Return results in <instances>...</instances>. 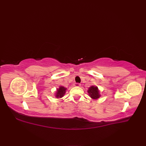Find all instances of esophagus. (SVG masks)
<instances>
[{
  "label": "esophagus",
  "mask_w": 146,
  "mask_h": 146,
  "mask_svg": "<svg viewBox=\"0 0 146 146\" xmlns=\"http://www.w3.org/2000/svg\"><path fill=\"white\" fill-rule=\"evenodd\" d=\"M80 85H80V83H75V86H77V87H79V86H80Z\"/></svg>",
  "instance_id": "1"
}]
</instances>
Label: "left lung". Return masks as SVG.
Here are the masks:
<instances>
[{"label": "left lung", "instance_id": "8db88e82", "mask_svg": "<svg viewBox=\"0 0 146 146\" xmlns=\"http://www.w3.org/2000/svg\"><path fill=\"white\" fill-rule=\"evenodd\" d=\"M88 95L92 99H98L100 98V91L98 88L97 86H92L90 87L88 90Z\"/></svg>", "mask_w": 146, "mask_h": 146}]
</instances>
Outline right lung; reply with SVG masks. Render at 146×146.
<instances>
[{
    "instance_id": "1",
    "label": "right lung",
    "mask_w": 146,
    "mask_h": 146,
    "mask_svg": "<svg viewBox=\"0 0 146 146\" xmlns=\"http://www.w3.org/2000/svg\"><path fill=\"white\" fill-rule=\"evenodd\" d=\"M66 88H64V86H60V88L58 89H57V91H56V98H61L63 97L65 92H66Z\"/></svg>"
}]
</instances>
